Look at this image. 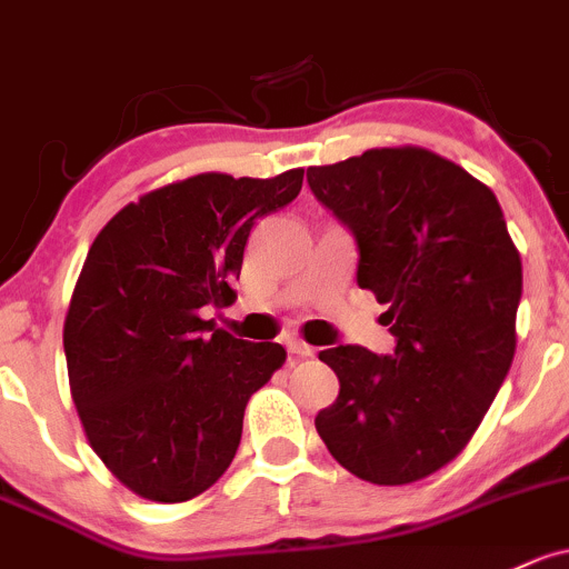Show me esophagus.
I'll list each match as a JSON object with an SVG mask.
<instances>
[{
	"instance_id": "34e87169",
	"label": "esophagus",
	"mask_w": 569,
	"mask_h": 569,
	"mask_svg": "<svg viewBox=\"0 0 569 569\" xmlns=\"http://www.w3.org/2000/svg\"><path fill=\"white\" fill-rule=\"evenodd\" d=\"M284 347L292 352V356H298V358H311V356H315V347H309L307 341L296 339V336L284 339Z\"/></svg>"
}]
</instances>
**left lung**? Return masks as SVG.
<instances>
[{"label":"left lung","mask_w":569,"mask_h":569,"mask_svg":"<svg viewBox=\"0 0 569 569\" xmlns=\"http://www.w3.org/2000/svg\"><path fill=\"white\" fill-rule=\"evenodd\" d=\"M307 179L356 238L358 287L396 336L393 356L320 352L339 396L317 433L360 480H423L467 448L510 371L521 254L497 194L429 149H369Z\"/></svg>","instance_id":"8db88e82"}]
</instances>
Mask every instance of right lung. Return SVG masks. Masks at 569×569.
I'll list each match as a JSON object with an SVG mask.
<instances>
[{"instance_id": "obj_1", "label": "right lung", "mask_w": 569, "mask_h": 569, "mask_svg": "<svg viewBox=\"0 0 569 569\" xmlns=\"http://www.w3.org/2000/svg\"><path fill=\"white\" fill-rule=\"evenodd\" d=\"M301 184V168L200 173L124 206L91 243L64 317L67 375L89 445L138 497L187 502L233 461L249 396L287 352L200 309L236 296L254 222Z\"/></svg>"}]
</instances>
